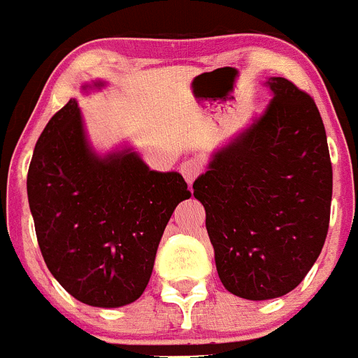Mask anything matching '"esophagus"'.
<instances>
[{"label":"esophagus","instance_id":"esophagus-1","mask_svg":"<svg viewBox=\"0 0 358 358\" xmlns=\"http://www.w3.org/2000/svg\"><path fill=\"white\" fill-rule=\"evenodd\" d=\"M202 172V164L195 159H188L181 164V173L185 177V181L192 186V182L199 177V173Z\"/></svg>","mask_w":358,"mask_h":358}]
</instances>
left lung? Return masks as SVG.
<instances>
[{"instance_id":"left-lung-1","label":"left lung","mask_w":358,"mask_h":358,"mask_svg":"<svg viewBox=\"0 0 358 358\" xmlns=\"http://www.w3.org/2000/svg\"><path fill=\"white\" fill-rule=\"evenodd\" d=\"M248 129L211 157L194 182L222 285L264 301L303 281L330 224L331 163L315 102L283 77Z\"/></svg>"}]
</instances>
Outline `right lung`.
<instances>
[{
  "instance_id": "obj_1",
  "label": "right lung",
  "mask_w": 358,
  "mask_h": 358,
  "mask_svg": "<svg viewBox=\"0 0 358 358\" xmlns=\"http://www.w3.org/2000/svg\"><path fill=\"white\" fill-rule=\"evenodd\" d=\"M27 189L46 267L75 299L98 308L143 294L164 227L192 195L181 173L150 170L131 147L98 154L75 98L39 136Z\"/></svg>"
}]
</instances>
